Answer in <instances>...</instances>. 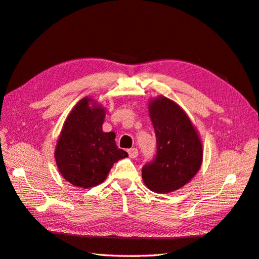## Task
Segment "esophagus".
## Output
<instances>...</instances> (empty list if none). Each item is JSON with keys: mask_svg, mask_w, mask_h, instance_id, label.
Masks as SVG:
<instances>
[{"mask_svg": "<svg viewBox=\"0 0 259 259\" xmlns=\"http://www.w3.org/2000/svg\"><path fill=\"white\" fill-rule=\"evenodd\" d=\"M127 152H128V155L131 156L132 159H135V158H137V156H138L137 148H131V149H128Z\"/></svg>", "mask_w": 259, "mask_h": 259, "instance_id": "obj_1", "label": "esophagus"}]
</instances>
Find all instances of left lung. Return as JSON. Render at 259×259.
I'll use <instances>...</instances> for the list:
<instances>
[{"mask_svg": "<svg viewBox=\"0 0 259 259\" xmlns=\"http://www.w3.org/2000/svg\"><path fill=\"white\" fill-rule=\"evenodd\" d=\"M156 153L142 168L149 189L168 193L189 183L202 163V144L189 117L174 101L159 97L149 105Z\"/></svg>", "mask_w": 259, "mask_h": 259, "instance_id": "obj_1", "label": "left lung"}]
</instances>
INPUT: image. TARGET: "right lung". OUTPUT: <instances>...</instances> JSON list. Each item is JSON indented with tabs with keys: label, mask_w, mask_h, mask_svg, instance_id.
<instances>
[{
	"label": "right lung",
	"mask_w": 259,
	"mask_h": 259,
	"mask_svg": "<svg viewBox=\"0 0 259 259\" xmlns=\"http://www.w3.org/2000/svg\"><path fill=\"white\" fill-rule=\"evenodd\" d=\"M91 101L84 98L75 105L64 124L55 151L62 177L82 188L103 183L113 164L128 155L116 147L113 132H103L105 111L99 105L90 107Z\"/></svg>",
	"instance_id": "add662e5"
}]
</instances>
